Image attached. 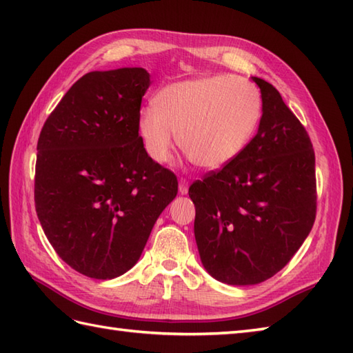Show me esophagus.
I'll return each mask as SVG.
<instances>
[{"instance_id":"obj_1","label":"esophagus","mask_w":353,"mask_h":353,"mask_svg":"<svg viewBox=\"0 0 353 353\" xmlns=\"http://www.w3.org/2000/svg\"><path fill=\"white\" fill-rule=\"evenodd\" d=\"M188 188H190V183L186 179H181L179 181V192L182 194V196H185V194H188Z\"/></svg>"}]
</instances>
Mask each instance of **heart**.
I'll return each instance as SVG.
<instances>
[{"label": "heart", "instance_id": "1", "mask_svg": "<svg viewBox=\"0 0 353 353\" xmlns=\"http://www.w3.org/2000/svg\"><path fill=\"white\" fill-rule=\"evenodd\" d=\"M262 110L258 89L241 77L216 74L163 88L157 104L139 110L138 133L156 163L179 147L201 170L216 171L234 162L249 144Z\"/></svg>", "mask_w": 353, "mask_h": 353}]
</instances>
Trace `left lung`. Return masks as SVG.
<instances>
[{"label": "left lung", "mask_w": 353, "mask_h": 353, "mask_svg": "<svg viewBox=\"0 0 353 353\" xmlns=\"http://www.w3.org/2000/svg\"><path fill=\"white\" fill-rule=\"evenodd\" d=\"M258 133L236 159L190 186L194 235L206 272L254 285L288 264L316 220V156L305 127L268 81Z\"/></svg>", "instance_id": "8db88e82"}]
</instances>
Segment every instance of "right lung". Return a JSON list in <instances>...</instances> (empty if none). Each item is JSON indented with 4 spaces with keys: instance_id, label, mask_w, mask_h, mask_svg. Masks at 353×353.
I'll use <instances>...</instances> for the list:
<instances>
[{
    "instance_id": "1",
    "label": "right lung",
    "mask_w": 353,
    "mask_h": 353,
    "mask_svg": "<svg viewBox=\"0 0 353 353\" xmlns=\"http://www.w3.org/2000/svg\"><path fill=\"white\" fill-rule=\"evenodd\" d=\"M144 68L85 74L45 121L34 177L37 219L66 264L114 279L137 264L177 179L138 133Z\"/></svg>"
}]
</instances>
